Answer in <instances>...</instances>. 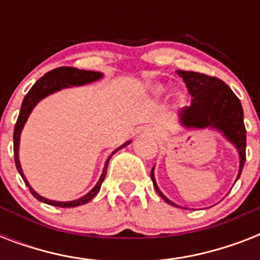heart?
<instances>
[{
  "mask_svg": "<svg viewBox=\"0 0 260 260\" xmlns=\"http://www.w3.org/2000/svg\"><path fill=\"white\" fill-rule=\"evenodd\" d=\"M162 90H163L162 87H158V91H162Z\"/></svg>",
  "mask_w": 260,
  "mask_h": 260,
  "instance_id": "1",
  "label": "heart"
}]
</instances>
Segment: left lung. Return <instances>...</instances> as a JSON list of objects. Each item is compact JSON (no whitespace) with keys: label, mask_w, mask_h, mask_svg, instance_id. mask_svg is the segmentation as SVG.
<instances>
[{"label":"left lung","mask_w":260,"mask_h":260,"mask_svg":"<svg viewBox=\"0 0 260 260\" xmlns=\"http://www.w3.org/2000/svg\"><path fill=\"white\" fill-rule=\"evenodd\" d=\"M177 74L183 79L190 95L193 97L190 106L179 110V121L186 128H212L220 131L224 138L238 148L240 158L238 181L246 162V126L242 102L225 82L216 77L182 70H178ZM151 179L159 196L167 204L178 206L159 190L154 177V167L151 170Z\"/></svg>","instance_id":"8db88e82"}]
</instances>
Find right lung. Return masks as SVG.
Returning <instances> with one entry per match:
<instances>
[{"label":"right lung","mask_w":260,"mask_h":260,"mask_svg":"<svg viewBox=\"0 0 260 260\" xmlns=\"http://www.w3.org/2000/svg\"><path fill=\"white\" fill-rule=\"evenodd\" d=\"M104 77L102 73H98V71H89V70H78L75 67H58L55 70L48 71L47 74H44L42 78L39 79L38 82L35 83L34 86L30 87V90L26 93V95L24 97V101L21 104V110H20V114H18L17 122L14 125V132H13V151H14V163H16V167H17V171L20 173V175L22 177L25 185L28 186V189L32 193L36 200L44 202V204H48V205L59 206V208H74V206L83 205V204H87L90 200H93L95 197V194L100 191L101 189V185L104 179H105L106 175V167H108V163H109V159L112 158V155L116 154L118 150H121L125 146H128L131 142L124 143L122 146H120L117 150H114L112 154L109 155V158L106 159L105 167H104V171H102L101 177L98 179L97 185L94 186L93 189L90 190L89 193L83 197L78 198V200H74V201H54V200H48L46 197H42L40 194H38L32 189V186L28 183L26 178L24 177V173H22L21 165H20V159H18V146H20V135H21V131L24 128V124L26 122L28 117H29L30 112L34 109L36 104H38L40 100L46 98L47 95L55 93V91H59V90L66 89V87L70 86H82V85H86V83L95 82L98 79H101Z\"/></svg>","instance_id":"add662e5"}]
</instances>
